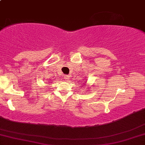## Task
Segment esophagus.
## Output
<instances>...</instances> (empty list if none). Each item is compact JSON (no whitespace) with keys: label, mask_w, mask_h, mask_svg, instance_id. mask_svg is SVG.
Returning <instances> with one entry per match:
<instances>
[{"label":"esophagus","mask_w":145,"mask_h":145,"mask_svg":"<svg viewBox=\"0 0 145 145\" xmlns=\"http://www.w3.org/2000/svg\"><path fill=\"white\" fill-rule=\"evenodd\" d=\"M65 80H69V76H67H67H65Z\"/></svg>","instance_id":"34e87169"}]
</instances>
